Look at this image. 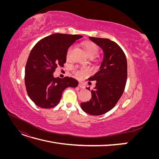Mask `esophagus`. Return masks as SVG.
<instances>
[{
	"label": "esophagus",
	"mask_w": 159,
	"mask_h": 159,
	"mask_svg": "<svg viewBox=\"0 0 159 159\" xmlns=\"http://www.w3.org/2000/svg\"><path fill=\"white\" fill-rule=\"evenodd\" d=\"M78 86H79V88H81V89H84L85 88V85L83 84V83H79V84H78Z\"/></svg>",
	"instance_id": "34e87169"
}]
</instances>
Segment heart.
Listing matches in <instances>:
<instances>
[{
  "label": "heart",
  "mask_w": 159,
  "mask_h": 159,
  "mask_svg": "<svg viewBox=\"0 0 159 159\" xmlns=\"http://www.w3.org/2000/svg\"><path fill=\"white\" fill-rule=\"evenodd\" d=\"M84 47L86 55L88 57H94L98 52V48L96 46L95 44L91 42H84ZM73 49V46H70L66 52V57L67 58H69L71 55V50ZM74 74L78 78H81L83 77L87 76L89 74L88 69L85 68H74Z\"/></svg>",
  "instance_id": "obj_1"
}]
</instances>
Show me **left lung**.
I'll use <instances>...</instances> for the list:
<instances>
[{"instance_id": "obj_1", "label": "left lung", "mask_w": 159, "mask_h": 159, "mask_svg": "<svg viewBox=\"0 0 159 159\" xmlns=\"http://www.w3.org/2000/svg\"><path fill=\"white\" fill-rule=\"evenodd\" d=\"M103 52V59L97 73L89 81H96L91 98L81 103L84 111L92 115L108 112L116 105L123 93L127 78L126 56L117 43L107 38L89 37ZM90 90V88H86Z\"/></svg>"}]
</instances>
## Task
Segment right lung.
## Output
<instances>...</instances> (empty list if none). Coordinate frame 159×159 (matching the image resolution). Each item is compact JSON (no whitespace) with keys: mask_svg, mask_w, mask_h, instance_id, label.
I'll list each match as a JSON object with an SVG mask.
<instances>
[{"mask_svg":"<svg viewBox=\"0 0 159 159\" xmlns=\"http://www.w3.org/2000/svg\"><path fill=\"white\" fill-rule=\"evenodd\" d=\"M81 37L53 34L34 46L26 64L25 80L27 93L37 106L45 109L56 106L66 88L78 85L74 78H54L53 74L57 66H63L66 62L68 48Z\"/></svg>","mask_w":159,"mask_h":159,"instance_id":"right-lung-1","label":"right lung"}]
</instances>
